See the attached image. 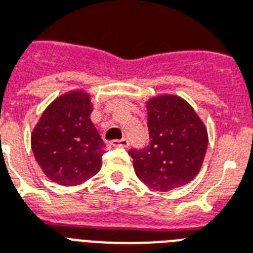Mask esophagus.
<instances>
[{
    "label": "esophagus",
    "mask_w": 253,
    "mask_h": 253,
    "mask_svg": "<svg viewBox=\"0 0 253 253\" xmlns=\"http://www.w3.org/2000/svg\"><path fill=\"white\" fill-rule=\"evenodd\" d=\"M111 145L112 146H115V148H126L129 145V141L126 140V138H121V140H113L112 142H111Z\"/></svg>",
    "instance_id": "obj_1"
}]
</instances>
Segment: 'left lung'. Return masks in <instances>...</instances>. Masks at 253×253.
Segmentation results:
<instances>
[{"mask_svg":"<svg viewBox=\"0 0 253 253\" xmlns=\"http://www.w3.org/2000/svg\"><path fill=\"white\" fill-rule=\"evenodd\" d=\"M149 145L130 149L136 175L158 191L187 185L202 168L207 129L193 107L179 96L161 95L146 103Z\"/></svg>","mask_w":253,"mask_h":253,"instance_id":"left-lung-1","label":"left lung"}]
</instances>
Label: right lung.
<instances>
[{"mask_svg":"<svg viewBox=\"0 0 253 253\" xmlns=\"http://www.w3.org/2000/svg\"><path fill=\"white\" fill-rule=\"evenodd\" d=\"M91 112L87 92L70 91L56 97L35 125L31 149L52 182L76 186L99 173L104 142L92 124Z\"/></svg>","mask_w":253,"mask_h":253,"instance_id":"1","label":"right lung"}]
</instances>
